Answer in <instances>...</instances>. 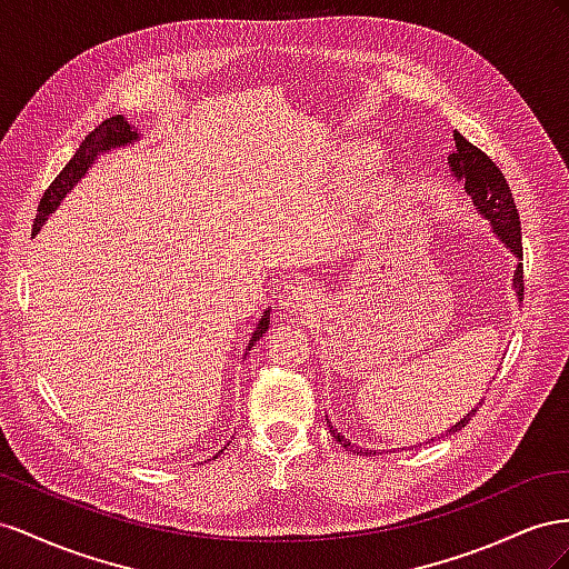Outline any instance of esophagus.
<instances>
[{
    "instance_id": "1",
    "label": "esophagus",
    "mask_w": 569,
    "mask_h": 569,
    "mask_svg": "<svg viewBox=\"0 0 569 569\" xmlns=\"http://www.w3.org/2000/svg\"><path fill=\"white\" fill-rule=\"evenodd\" d=\"M315 298V290H312V286L310 283H288L286 288H283V293H281V305H286V307H296V310H300V307H305V305H310V300Z\"/></svg>"
}]
</instances>
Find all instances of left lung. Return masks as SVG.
<instances>
[{
    "label": "left lung",
    "instance_id": "left-lung-1",
    "mask_svg": "<svg viewBox=\"0 0 569 569\" xmlns=\"http://www.w3.org/2000/svg\"><path fill=\"white\" fill-rule=\"evenodd\" d=\"M452 140H456V152L448 157V164L452 167V171H456L458 178H462L465 190L472 194V200H475L479 212L491 221L498 238L506 242L512 254L522 257V226H519L517 204H515L512 190L506 181V176H502V171L493 164V159L489 154L481 152L477 144L469 142L458 131L452 133ZM515 288H517V298L522 300L525 298V269H522V264H517V269H515ZM475 412L477 410H472L467 417H462L458 425L448 429L446 433H456L462 427H467L469 419L475 417ZM331 433L346 450L369 452V456H371V450H362V448L350 446L348 438L340 436L333 427H331ZM431 441H433V438H431Z\"/></svg>",
    "mask_w": 569,
    "mask_h": 569
}]
</instances>
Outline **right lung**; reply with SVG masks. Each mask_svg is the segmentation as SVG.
Listing matches in <instances>:
<instances>
[{
	"instance_id": "add662e5",
	"label": "right lung",
	"mask_w": 569,
	"mask_h": 569,
	"mask_svg": "<svg viewBox=\"0 0 569 569\" xmlns=\"http://www.w3.org/2000/svg\"><path fill=\"white\" fill-rule=\"evenodd\" d=\"M136 138H138V131H136V128L128 126V121L123 117H111L104 123L97 126L94 131L83 140V144H80L78 152L73 154L69 164L63 167V171L54 178L52 186L44 190L40 207H38L36 223H32V231H36V233L40 231V226L44 223V219L54 212L57 204L63 200V194H67L78 183V178L88 171V167L92 164L97 154L104 152V150H111V148H119V144L133 142ZM267 329H269V310L262 315V319H259L257 329H254L250 343H248V350L254 346V340H259V336L267 333ZM219 456H221V450L217 452L214 458H219Z\"/></svg>"
}]
</instances>
